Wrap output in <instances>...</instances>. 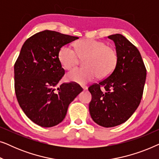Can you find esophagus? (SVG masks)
Here are the masks:
<instances>
[{
    "instance_id": "34e87169",
    "label": "esophagus",
    "mask_w": 159,
    "mask_h": 159,
    "mask_svg": "<svg viewBox=\"0 0 159 159\" xmlns=\"http://www.w3.org/2000/svg\"><path fill=\"white\" fill-rule=\"evenodd\" d=\"M82 88L84 90H87V89H88V86H87V85H82Z\"/></svg>"
}]
</instances>
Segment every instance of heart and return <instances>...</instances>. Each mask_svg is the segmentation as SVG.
Masks as SVG:
<instances>
[{"instance_id":"1","label":"heart","mask_w":159,"mask_h":159,"mask_svg":"<svg viewBox=\"0 0 159 159\" xmlns=\"http://www.w3.org/2000/svg\"><path fill=\"white\" fill-rule=\"evenodd\" d=\"M84 60V67H77L67 74L69 81L84 84L95 77L106 78L116 68L118 53L106 43L93 39H83L76 43V50L65 45L58 52V59L64 68L71 69Z\"/></svg>"}]
</instances>
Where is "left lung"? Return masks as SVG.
<instances>
[{
    "label": "left lung",
    "instance_id": "left-lung-1",
    "mask_svg": "<svg viewBox=\"0 0 159 159\" xmlns=\"http://www.w3.org/2000/svg\"><path fill=\"white\" fill-rule=\"evenodd\" d=\"M108 38L115 43L118 63L108 77L89 87L92 95L89 111L98 125L113 127L125 122L138 107L146 68L140 51L125 37L115 34Z\"/></svg>",
    "mask_w": 159,
    "mask_h": 159
}]
</instances>
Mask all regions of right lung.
Masks as SVG:
<instances>
[{
	"label": "right lung",
	"instance_id": "add662e5",
	"mask_svg": "<svg viewBox=\"0 0 159 159\" xmlns=\"http://www.w3.org/2000/svg\"><path fill=\"white\" fill-rule=\"evenodd\" d=\"M79 38L45 30L27 39L14 64V88L18 103L28 118L43 127L64 120L69 103L83 90L75 82L57 87L64 77L58 52Z\"/></svg>",
	"mask_w": 159,
	"mask_h": 159
}]
</instances>
